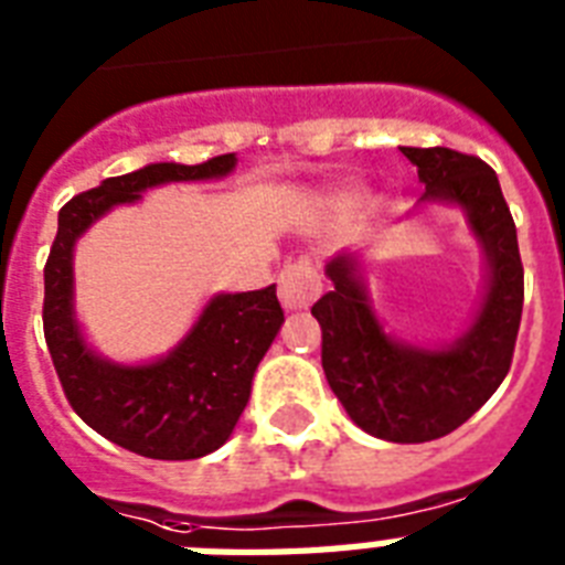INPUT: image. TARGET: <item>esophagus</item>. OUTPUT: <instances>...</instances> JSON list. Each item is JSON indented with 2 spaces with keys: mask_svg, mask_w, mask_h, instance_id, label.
Listing matches in <instances>:
<instances>
[{
  "mask_svg": "<svg viewBox=\"0 0 565 565\" xmlns=\"http://www.w3.org/2000/svg\"><path fill=\"white\" fill-rule=\"evenodd\" d=\"M319 290H322V281H319L317 266L308 257L290 260L278 275V299L287 310L310 308L317 301Z\"/></svg>",
  "mask_w": 565,
  "mask_h": 565,
  "instance_id": "34e87169",
  "label": "esophagus"
}]
</instances>
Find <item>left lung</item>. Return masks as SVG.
Instances as JSON below:
<instances>
[{
  "instance_id": "8db88e82",
  "label": "left lung",
  "mask_w": 565,
  "mask_h": 565,
  "mask_svg": "<svg viewBox=\"0 0 565 565\" xmlns=\"http://www.w3.org/2000/svg\"><path fill=\"white\" fill-rule=\"evenodd\" d=\"M416 163L425 199L466 207L490 255V290L472 331L451 349L428 352L381 331L349 255L334 257V290L310 308L322 328V370L345 413L366 434L390 443H428L460 428L490 398L513 363L525 269L516 225L492 167L446 146H402Z\"/></svg>"
}]
</instances>
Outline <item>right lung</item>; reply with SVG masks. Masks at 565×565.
<instances>
[{"mask_svg":"<svg viewBox=\"0 0 565 565\" xmlns=\"http://www.w3.org/2000/svg\"><path fill=\"white\" fill-rule=\"evenodd\" d=\"M234 163V152L195 167L152 163L73 195L57 213L55 243L43 266V334L57 381L66 402L93 430L152 460H193L231 437L252 393L257 363L284 322L275 284L216 296L170 358L149 366H114L84 345L73 322L75 237L108 207L135 202L154 184L220 179Z\"/></svg>","mask_w":565,"mask_h":565,"instance_id":"1","label":"right lung"}]
</instances>
